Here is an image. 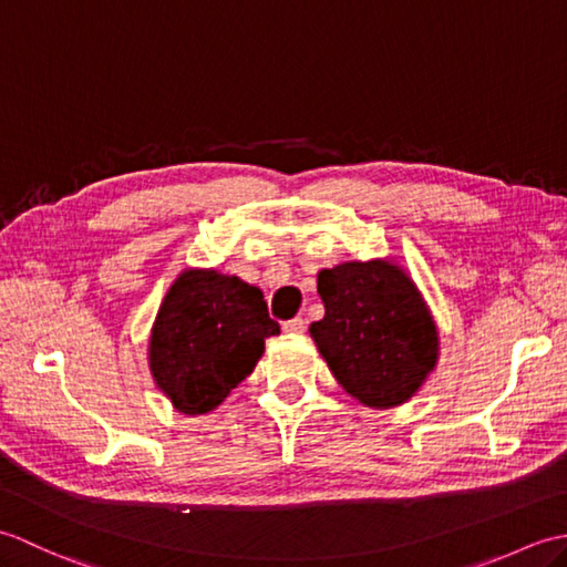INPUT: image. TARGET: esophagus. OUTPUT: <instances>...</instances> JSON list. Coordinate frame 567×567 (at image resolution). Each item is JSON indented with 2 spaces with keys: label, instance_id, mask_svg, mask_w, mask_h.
I'll return each mask as SVG.
<instances>
[{
  "label": "esophagus",
  "instance_id": "obj_1",
  "mask_svg": "<svg viewBox=\"0 0 567 567\" xmlns=\"http://www.w3.org/2000/svg\"><path fill=\"white\" fill-rule=\"evenodd\" d=\"M282 329H285V333H292V336H302V333H305V329H307V321H305L302 317H297V319H290V321H285V323H282Z\"/></svg>",
  "mask_w": 567,
  "mask_h": 567
}]
</instances>
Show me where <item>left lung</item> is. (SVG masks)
<instances>
[{
    "label": "left lung",
    "mask_w": 567,
    "mask_h": 567,
    "mask_svg": "<svg viewBox=\"0 0 567 567\" xmlns=\"http://www.w3.org/2000/svg\"><path fill=\"white\" fill-rule=\"evenodd\" d=\"M317 292L323 319L309 333L341 388L370 409L412 400L439 365L441 336L406 268L346 260L319 270Z\"/></svg>",
    "instance_id": "left-lung-1"
}]
</instances>
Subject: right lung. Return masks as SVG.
Instances as JSON below:
<instances>
[{
	"label": "right lung",
	"mask_w": 567,
	"mask_h": 567,
	"mask_svg": "<svg viewBox=\"0 0 567 567\" xmlns=\"http://www.w3.org/2000/svg\"><path fill=\"white\" fill-rule=\"evenodd\" d=\"M280 333L256 285L216 268H185L165 292L148 336L155 388L179 414L214 412Z\"/></svg>",
	"instance_id": "1"
}]
</instances>
